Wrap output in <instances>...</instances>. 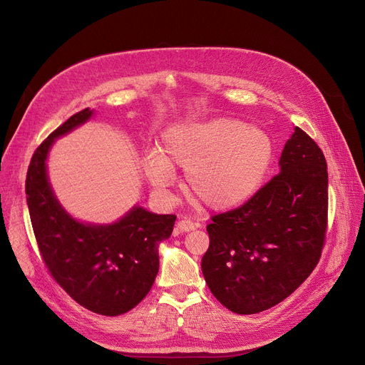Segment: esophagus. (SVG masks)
Listing matches in <instances>:
<instances>
[{
	"instance_id": "esophagus-1",
	"label": "esophagus",
	"mask_w": 365,
	"mask_h": 365,
	"mask_svg": "<svg viewBox=\"0 0 365 365\" xmlns=\"http://www.w3.org/2000/svg\"><path fill=\"white\" fill-rule=\"evenodd\" d=\"M195 227H198V223H195L194 220H190V219H186V217H183L178 222V229L180 232H189Z\"/></svg>"
}]
</instances>
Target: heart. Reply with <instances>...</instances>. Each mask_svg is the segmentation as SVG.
<instances>
[{
    "label": "heart",
    "instance_id": "b5f03b06",
    "mask_svg": "<svg viewBox=\"0 0 365 365\" xmlns=\"http://www.w3.org/2000/svg\"><path fill=\"white\" fill-rule=\"evenodd\" d=\"M275 155L269 134L231 120L178 124L168 128L160 153L143 160V173L153 189L165 192L176 182L175 168L186 170L190 200L220 212L244 204L260 189Z\"/></svg>",
    "mask_w": 365,
    "mask_h": 365
}]
</instances>
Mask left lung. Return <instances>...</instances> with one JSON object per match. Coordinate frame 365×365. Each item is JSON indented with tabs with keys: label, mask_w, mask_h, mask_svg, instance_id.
Instances as JSON below:
<instances>
[{
	"label": "left lung",
	"mask_w": 365,
	"mask_h": 365,
	"mask_svg": "<svg viewBox=\"0 0 365 365\" xmlns=\"http://www.w3.org/2000/svg\"><path fill=\"white\" fill-rule=\"evenodd\" d=\"M281 171L238 208L212 216L201 269L213 296L235 314H259L289 297L318 264L327 232V163L296 127Z\"/></svg>",
	"instance_id": "left-lung-1"
}]
</instances>
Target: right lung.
<instances>
[{
  "mask_svg": "<svg viewBox=\"0 0 365 365\" xmlns=\"http://www.w3.org/2000/svg\"><path fill=\"white\" fill-rule=\"evenodd\" d=\"M76 112L36 148L26 175V202L35 240L53 279L83 308L118 317L149 293L160 267L158 245L170 238L175 215H153L133 207L112 225L72 219L56 200L46 160L56 138L91 117Z\"/></svg>",
  "mask_w": 365,
  "mask_h": 365,
  "instance_id": "obj_1",
  "label": "right lung"
}]
</instances>
